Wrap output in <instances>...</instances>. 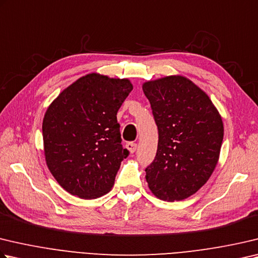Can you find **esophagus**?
<instances>
[{
  "instance_id": "34e87169",
  "label": "esophagus",
  "mask_w": 258,
  "mask_h": 258,
  "mask_svg": "<svg viewBox=\"0 0 258 258\" xmlns=\"http://www.w3.org/2000/svg\"><path fill=\"white\" fill-rule=\"evenodd\" d=\"M137 148H138L137 143H134V142H127V143H126V149H127L131 153H134L135 150H137Z\"/></svg>"
}]
</instances>
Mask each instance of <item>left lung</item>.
<instances>
[{"label":"left lung","instance_id":"1","mask_svg":"<svg viewBox=\"0 0 258 258\" xmlns=\"http://www.w3.org/2000/svg\"><path fill=\"white\" fill-rule=\"evenodd\" d=\"M142 88L159 133L157 154L145 168L149 188L168 202L189 198L209 180L218 163L221 116L207 93L187 78H161Z\"/></svg>","mask_w":258,"mask_h":258}]
</instances>
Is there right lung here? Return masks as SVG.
<instances>
[{"label":"right lung","instance_id":"add662e5","mask_svg":"<svg viewBox=\"0 0 258 258\" xmlns=\"http://www.w3.org/2000/svg\"><path fill=\"white\" fill-rule=\"evenodd\" d=\"M132 90L127 79L90 73L64 89L46 110V163L70 194L92 200L111 189L130 153L121 145L117 111Z\"/></svg>","mask_w":258,"mask_h":258}]
</instances>
